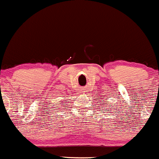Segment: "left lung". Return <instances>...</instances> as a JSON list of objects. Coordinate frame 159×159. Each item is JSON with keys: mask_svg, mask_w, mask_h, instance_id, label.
<instances>
[{"mask_svg": "<svg viewBox=\"0 0 159 159\" xmlns=\"http://www.w3.org/2000/svg\"><path fill=\"white\" fill-rule=\"evenodd\" d=\"M103 104H106V102H103ZM111 109H112V108H111Z\"/></svg>", "mask_w": 159, "mask_h": 159, "instance_id": "obj_1", "label": "left lung"}]
</instances>
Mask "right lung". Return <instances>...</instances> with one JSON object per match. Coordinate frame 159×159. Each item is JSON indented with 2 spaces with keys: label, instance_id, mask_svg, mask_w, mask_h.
I'll list each match as a JSON object with an SVG mask.
<instances>
[{
  "label": "right lung",
  "instance_id": "obj_1",
  "mask_svg": "<svg viewBox=\"0 0 159 159\" xmlns=\"http://www.w3.org/2000/svg\"><path fill=\"white\" fill-rule=\"evenodd\" d=\"M64 102H65V100H64ZM66 103V102H64V104H65ZM62 106H63V105H62Z\"/></svg>",
  "mask_w": 159,
  "mask_h": 159
}]
</instances>
